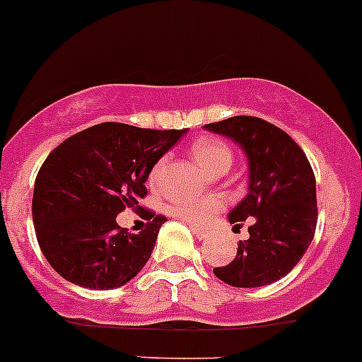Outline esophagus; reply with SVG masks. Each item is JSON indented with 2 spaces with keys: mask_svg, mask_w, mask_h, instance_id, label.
Instances as JSON below:
<instances>
[{
  "mask_svg": "<svg viewBox=\"0 0 362 362\" xmlns=\"http://www.w3.org/2000/svg\"><path fill=\"white\" fill-rule=\"evenodd\" d=\"M190 230H192V233L196 235V239H199V240H204V239H208V237H209L208 230L196 228V226H190Z\"/></svg>",
  "mask_w": 362,
  "mask_h": 362,
  "instance_id": "1",
  "label": "esophagus"
}]
</instances>
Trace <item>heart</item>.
<instances>
[{
  "label": "heart",
  "instance_id": "heart-1",
  "mask_svg": "<svg viewBox=\"0 0 362 362\" xmlns=\"http://www.w3.org/2000/svg\"><path fill=\"white\" fill-rule=\"evenodd\" d=\"M192 156L208 175H214L221 170H228L232 165V151L223 141L216 137H201L192 144ZM166 158H161L151 172V182L158 184L161 180L166 166ZM223 202L218 197H202L196 201H182L173 206V213L190 225H204L220 211Z\"/></svg>",
  "mask_w": 362,
  "mask_h": 362
}]
</instances>
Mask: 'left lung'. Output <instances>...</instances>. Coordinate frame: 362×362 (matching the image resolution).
Instances as JSON below:
<instances>
[{"label":"left lung","mask_w":362,"mask_h":362,"mask_svg":"<svg viewBox=\"0 0 362 362\" xmlns=\"http://www.w3.org/2000/svg\"><path fill=\"white\" fill-rule=\"evenodd\" d=\"M232 139L247 158V194L230 223L252 221L237 256L213 273L232 287L269 285L292 272L311 245L316 230V180L304 151L288 134L256 117H232L204 125Z\"/></svg>","instance_id":"obj_1"}]
</instances>
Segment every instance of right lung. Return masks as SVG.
Segmentation results:
<instances>
[{
	"mask_svg": "<svg viewBox=\"0 0 362 362\" xmlns=\"http://www.w3.org/2000/svg\"><path fill=\"white\" fill-rule=\"evenodd\" d=\"M185 132L106 122L51 151L35 177L33 220L39 247L59 276L110 291L144 268L166 218L146 211V228L129 233L117 216L137 209L151 170Z\"/></svg>",
	"mask_w": 362,
	"mask_h": 362,
	"instance_id": "right-lung-1",
	"label": "right lung"
}]
</instances>
